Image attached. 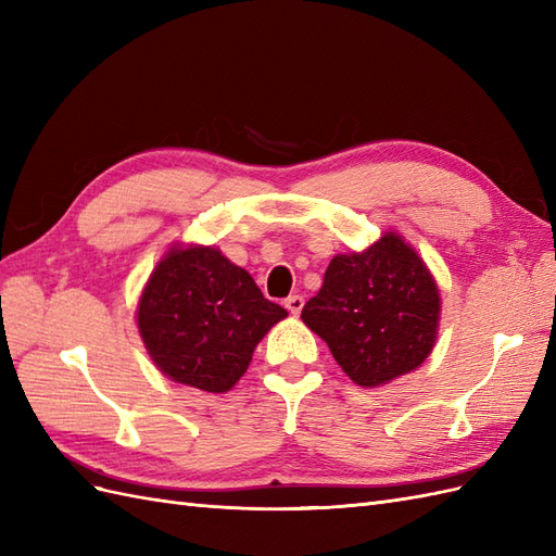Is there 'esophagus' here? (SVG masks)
<instances>
[{
  "mask_svg": "<svg viewBox=\"0 0 556 556\" xmlns=\"http://www.w3.org/2000/svg\"><path fill=\"white\" fill-rule=\"evenodd\" d=\"M285 308H288L292 315H299L301 308H304V296L294 294V296H290V299H285Z\"/></svg>",
  "mask_w": 556,
  "mask_h": 556,
  "instance_id": "34e87169",
  "label": "esophagus"
}]
</instances>
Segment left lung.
I'll use <instances>...</instances> for the list:
<instances>
[{
    "label": "left lung",
    "mask_w": 556,
    "mask_h": 556,
    "mask_svg": "<svg viewBox=\"0 0 556 556\" xmlns=\"http://www.w3.org/2000/svg\"><path fill=\"white\" fill-rule=\"evenodd\" d=\"M345 376L382 387L425 364L439 339L441 290L417 250L390 229L362 252L336 255L301 311Z\"/></svg>",
    "instance_id": "8db88e82"
}]
</instances>
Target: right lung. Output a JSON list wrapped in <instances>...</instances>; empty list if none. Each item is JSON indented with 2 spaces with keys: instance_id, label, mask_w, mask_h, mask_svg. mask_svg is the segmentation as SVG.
Wrapping results in <instances>:
<instances>
[{
  "instance_id": "1",
  "label": "right lung",
  "mask_w": 556,
  "mask_h": 556,
  "mask_svg": "<svg viewBox=\"0 0 556 556\" xmlns=\"http://www.w3.org/2000/svg\"><path fill=\"white\" fill-rule=\"evenodd\" d=\"M288 311L264 299L220 248L176 243L143 285L137 327L150 359L178 384L225 394Z\"/></svg>"
}]
</instances>
